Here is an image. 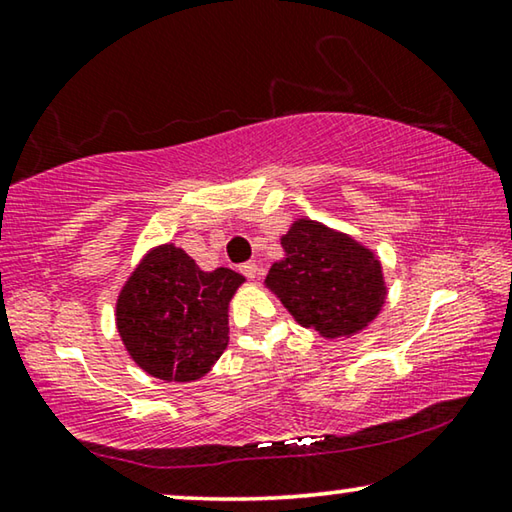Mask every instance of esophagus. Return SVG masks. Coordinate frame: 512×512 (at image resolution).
Segmentation results:
<instances>
[{
    "label": "esophagus",
    "instance_id": "obj_1",
    "mask_svg": "<svg viewBox=\"0 0 512 512\" xmlns=\"http://www.w3.org/2000/svg\"><path fill=\"white\" fill-rule=\"evenodd\" d=\"M239 271H241L243 275H246L248 280H255L259 269H257V264H255V262H246V264H241V266H239Z\"/></svg>",
    "mask_w": 512,
    "mask_h": 512
}]
</instances>
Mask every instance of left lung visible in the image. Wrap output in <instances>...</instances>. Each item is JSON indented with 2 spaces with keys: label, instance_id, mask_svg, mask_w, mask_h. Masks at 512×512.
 Instances as JSON below:
<instances>
[{
  "label": "left lung",
  "instance_id": "1",
  "mask_svg": "<svg viewBox=\"0 0 512 512\" xmlns=\"http://www.w3.org/2000/svg\"><path fill=\"white\" fill-rule=\"evenodd\" d=\"M285 259L266 275L289 314L321 337H351L376 319L387 287L378 257L344 232L298 218L282 234Z\"/></svg>",
  "mask_w": 512,
  "mask_h": 512
}]
</instances>
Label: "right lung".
<instances>
[{"instance_id":"obj_1","label":"right lung","mask_w":512,"mask_h":512,"mask_svg":"<svg viewBox=\"0 0 512 512\" xmlns=\"http://www.w3.org/2000/svg\"><path fill=\"white\" fill-rule=\"evenodd\" d=\"M246 278L232 269L202 271L173 243L141 259L116 303L120 339L150 376L191 383L221 358L230 328L227 305Z\"/></svg>"}]
</instances>
